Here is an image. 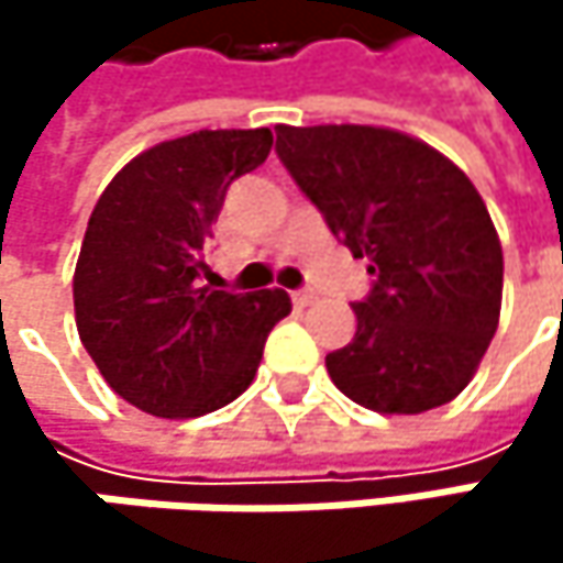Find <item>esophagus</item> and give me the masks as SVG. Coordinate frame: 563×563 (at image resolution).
Wrapping results in <instances>:
<instances>
[{
	"label": "esophagus",
	"mask_w": 563,
	"mask_h": 563,
	"mask_svg": "<svg viewBox=\"0 0 563 563\" xmlns=\"http://www.w3.org/2000/svg\"><path fill=\"white\" fill-rule=\"evenodd\" d=\"M312 299H316L312 289H296V292H292V302H296V306H309Z\"/></svg>",
	"instance_id": "obj_1"
}]
</instances>
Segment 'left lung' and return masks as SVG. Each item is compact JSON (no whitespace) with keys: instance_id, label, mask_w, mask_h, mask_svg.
<instances>
[{"instance_id":"1","label":"left lung","mask_w":563,"mask_h":563,"mask_svg":"<svg viewBox=\"0 0 563 563\" xmlns=\"http://www.w3.org/2000/svg\"><path fill=\"white\" fill-rule=\"evenodd\" d=\"M280 163L329 231L368 261L355 339L329 378L378 413H423L463 391L503 309V244L483 195L433 146L388 126H277Z\"/></svg>"}]
</instances>
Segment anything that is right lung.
Returning <instances> with one entry per match:
<instances>
[{
  "label": "right lung",
  "instance_id": "1",
  "mask_svg": "<svg viewBox=\"0 0 563 563\" xmlns=\"http://www.w3.org/2000/svg\"><path fill=\"white\" fill-rule=\"evenodd\" d=\"M274 133L198 130L130 159L103 188L74 267L77 332L107 385L153 417H201L251 388L283 289L201 286L211 224Z\"/></svg>",
  "mask_w": 563,
  "mask_h": 563
}]
</instances>
